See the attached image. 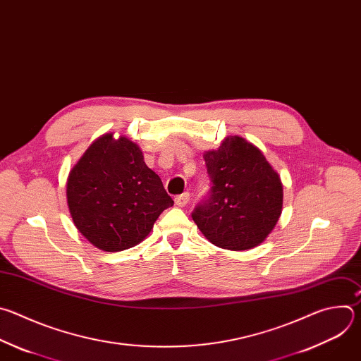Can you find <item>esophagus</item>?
<instances>
[{"label":"esophagus","instance_id":"esophagus-1","mask_svg":"<svg viewBox=\"0 0 361 361\" xmlns=\"http://www.w3.org/2000/svg\"><path fill=\"white\" fill-rule=\"evenodd\" d=\"M188 202H189V193H188V192H186V193H182V195H178V196L175 197V203H176L179 207L186 206Z\"/></svg>","mask_w":361,"mask_h":361}]
</instances>
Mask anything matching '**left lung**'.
Returning a JSON list of instances; mask_svg holds the SVG:
<instances>
[{
    "mask_svg": "<svg viewBox=\"0 0 361 361\" xmlns=\"http://www.w3.org/2000/svg\"><path fill=\"white\" fill-rule=\"evenodd\" d=\"M212 189L192 218L214 246L247 250L274 229L283 207L280 176L253 143L228 136L203 155Z\"/></svg>",
    "mask_w": 361,
    "mask_h": 361,
    "instance_id": "1",
    "label": "left lung"
}]
</instances>
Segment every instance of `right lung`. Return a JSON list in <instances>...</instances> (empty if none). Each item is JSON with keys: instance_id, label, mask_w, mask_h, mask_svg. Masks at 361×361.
Wrapping results in <instances>:
<instances>
[{"instance_id": "obj_1", "label": "right lung", "mask_w": 361, "mask_h": 361, "mask_svg": "<svg viewBox=\"0 0 361 361\" xmlns=\"http://www.w3.org/2000/svg\"><path fill=\"white\" fill-rule=\"evenodd\" d=\"M66 202L77 229L105 252L140 243L173 204L136 143L112 133L94 140L71 169Z\"/></svg>"}]
</instances>
